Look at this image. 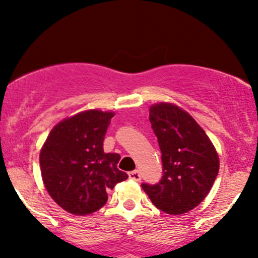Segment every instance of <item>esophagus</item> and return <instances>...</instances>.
<instances>
[{
    "label": "esophagus",
    "instance_id": "esophagus-1",
    "mask_svg": "<svg viewBox=\"0 0 258 258\" xmlns=\"http://www.w3.org/2000/svg\"><path fill=\"white\" fill-rule=\"evenodd\" d=\"M128 176H130V178L131 179H134V181H141V173H140V171H137V170H135V171H131V172L128 173Z\"/></svg>",
    "mask_w": 258,
    "mask_h": 258
}]
</instances>
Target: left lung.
<instances>
[{"mask_svg": "<svg viewBox=\"0 0 258 258\" xmlns=\"http://www.w3.org/2000/svg\"><path fill=\"white\" fill-rule=\"evenodd\" d=\"M150 122L161 150L163 176L142 188L158 210L181 215L199 206L217 177L218 155L201 126L171 103L150 107Z\"/></svg>", "mask_w": 258, "mask_h": 258, "instance_id": "8db88e82", "label": "left lung"}]
</instances>
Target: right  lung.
I'll return each instance as SVG.
<instances>
[{"label": "right lung", "instance_id": "1", "mask_svg": "<svg viewBox=\"0 0 258 258\" xmlns=\"http://www.w3.org/2000/svg\"><path fill=\"white\" fill-rule=\"evenodd\" d=\"M112 112L85 111L49 132L40 153L41 175L49 196L74 215H90L107 202V191L128 177L117 168L121 156L103 152Z\"/></svg>", "mask_w": 258, "mask_h": 258}]
</instances>
